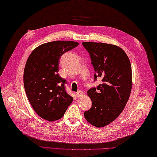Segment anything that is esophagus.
Listing matches in <instances>:
<instances>
[{"mask_svg":"<svg viewBox=\"0 0 157 157\" xmlns=\"http://www.w3.org/2000/svg\"><path fill=\"white\" fill-rule=\"evenodd\" d=\"M76 95H77V96H78V97H81V96H83V92L82 90H79V91L77 92Z\"/></svg>","mask_w":157,"mask_h":157,"instance_id":"obj_1","label":"esophagus"}]
</instances>
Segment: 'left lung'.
Masks as SVG:
<instances>
[{
    "instance_id": "left-lung-1",
    "label": "left lung",
    "mask_w": 157,
    "mask_h": 157,
    "mask_svg": "<svg viewBox=\"0 0 157 157\" xmlns=\"http://www.w3.org/2000/svg\"><path fill=\"white\" fill-rule=\"evenodd\" d=\"M90 56L96 73L102 83L87 92L92 107L85 119L96 128L109 125L118 117L128 102L132 87V67L128 55L119 46L102 42H82Z\"/></svg>"
}]
</instances>
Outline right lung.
<instances>
[{
	"label": "right lung",
	"instance_id": "obj_1",
	"mask_svg": "<svg viewBox=\"0 0 157 157\" xmlns=\"http://www.w3.org/2000/svg\"><path fill=\"white\" fill-rule=\"evenodd\" d=\"M78 42L56 40L44 43L32 52L25 63L23 84L26 95L38 116L49 121L64 115L73 98L65 91V79L58 74L60 57Z\"/></svg>",
	"mask_w": 157,
	"mask_h": 157
}]
</instances>
